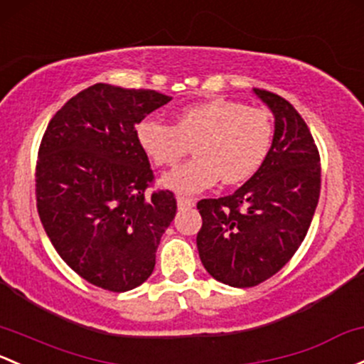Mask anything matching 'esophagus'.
Instances as JSON below:
<instances>
[{
    "label": "esophagus",
    "mask_w": 364,
    "mask_h": 364,
    "mask_svg": "<svg viewBox=\"0 0 364 364\" xmlns=\"http://www.w3.org/2000/svg\"><path fill=\"white\" fill-rule=\"evenodd\" d=\"M176 202H178L179 209H190V208H193V205H195V198L183 197V195H178Z\"/></svg>",
    "instance_id": "34e87169"
}]
</instances>
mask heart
<instances>
[{"instance_id":"obj_1","label":"heart","mask_w":364,"mask_h":364,"mask_svg":"<svg viewBox=\"0 0 364 364\" xmlns=\"http://www.w3.org/2000/svg\"><path fill=\"white\" fill-rule=\"evenodd\" d=\"M136 137L159 167H174L193 144L195 159L160 183L172 192L198 193L221 179L225 185H239L255 176L272 148L274 124L262 108L209 99L183 108L174 125L146 118L137 125Z\"/></svg>"}]
</instances>
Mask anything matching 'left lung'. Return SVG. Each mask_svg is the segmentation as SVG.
I'll return each instance as SVG.
<instances>
[{"mask_svg":"<svg viewBox=\"0 0 364 364\" xmlns=\"http://www.w3.org/2000/svg\"><path fill=\"white\" fill-rule=\"evenodd\" d=\"M272 112L265 164L232 195L197 204L204 269L233 288H251L291 259L307 235L321 192L319 151L300 113L281 95L252 89Z\"/></svg>","mask_w":364,"mask_h":364,"instance_id":"8db88e82","label":"left lung"}]
</instances>
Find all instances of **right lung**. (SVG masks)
<instances>
[{"instance_id": "add662e5", "label": "right lung", "mask_w": 364, "mask_h": 364, "mask_svg": "<svg viewBox=\"0 0 364 364\" xmlns=\"http://www.w3.org/2000/svg\"><path fill=\"white\" fill-rule=\"evenodd\" d=\"M172 97L95 83L48 124L36 164V205L60 258L90 284L114 293L137 288L176 216L169 190L153 179L136 125Z\"/></svg>"}]
</instances>
